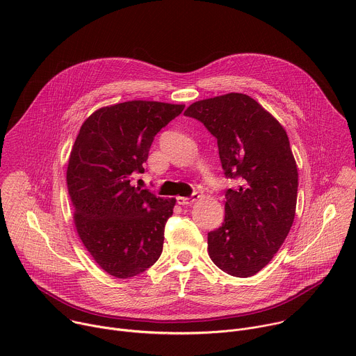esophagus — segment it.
Segmentation results:
<instances>
[{"label": "esophagus", "instance_id": "34e87169", "mask_svg": "<svg viewBox=\"0 0 356 356\" xmlns=\"http://www.w3.org/2000/svg\"><path fill=\"white\" fill-rule=\"evenodd\" d=\"M198 194L195 193V194H193L191 197H177L176 200H177V204L179 206H191V204H194V202L198 200Z\"/></svg>", "mask_w": 356, "mask_h": 356}]
</instances>
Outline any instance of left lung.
Segmentation results:
<instances>
[{"label":"left lung","mask_w":356,"mask_h":356,"mask_svg":"<svg viewBox=\"0 0 356 356\" xmlns=\"http://www.w3.org/2000/svg\"><path fill=\"white\" fill-rule=\"evenodd\" d=\"M217 138L227 177L222 225L209 232V255L225 273L249 277L262 270L283 245L296 216L298 173L280 122L257 99L228 92L187 107Z\"/></svg>","instance_id":"left-lung-1"}]
</instances>
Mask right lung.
Listing matches in <instances>:
<instances>
[{
  "label": "right lung",
  "instance_id": "add662e5",
  "mask_svg": "<svg viewBox=\"0 0 356 356\" xmlns=\"http://www.w3.org/2000/svg\"><path fill=\"white\" fill-rule=\"evenodd\" d=\"M183 104L132 99L95 110L70 152L66 180L77 234L97 265L129 279L162 253L165 225L176 198L132 186L155 135Z\"/></svg>",
  "mask_w": 356,
  "mask_h": 356
}]
</instances>
